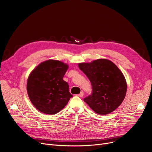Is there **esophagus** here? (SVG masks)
<instances>
[{"label":"esophagus","mask_w":152,"mask_h":152,"mask_svg":"<svg viewBox=\"0 0 152 152\" xmlns=\"http://www.w3.org/2000/svg\"><path fill=\"white\" fill-rule=\"evenodd\" d=\"M78 96H79V97H83L84 96V92H81L80 94H79L78 95Z\"/></svg>","instance_id":"34e87169"}]
</instances>
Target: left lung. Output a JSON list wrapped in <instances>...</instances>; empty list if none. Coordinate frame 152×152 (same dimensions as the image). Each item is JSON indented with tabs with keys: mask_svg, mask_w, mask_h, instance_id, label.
I'll use <instances>...</instances> for the list:
<instances>
[{
	"mask_svg": "<svg viewBox=\"0 0 152 152\" xmlns=\"http://www.w3.org/2000/svg\"><path fill=\"white\" fill-rule=\"evenodd\" d=\"M78 66L91 81L92 92L84 101L95 113L107 115L116 110L124 99L127 84L122 72L107 59H98Z\"/></svg>",
	"mask_w": 152,
	"mask_h": 152,
	"instance_id": "obj_1",
	"label": "left lung"
}]
</instances>
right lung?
I'll use <instances>...</instances> for the list:
<instances>
[{"instance_id":"right-lung-1","label":"right lung","mask_w":152,"mask_h":152,"mask_svg":"<svg viewBox=\"0 0 152 152\" xmlns=\"http://www.w3.org/2000/svg\"><path fill=\"white\" fill-rule=\"evenodd\" d=\"M68 68V65L60 61L49 60L40 63L29 75L27 81L28 96L41 112L57 113L73 97L68 84L63 79Z\"/></svg>"}]
</instances>
